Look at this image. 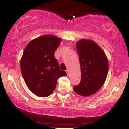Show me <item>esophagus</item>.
<instances>
[{
  "mask_svg": "<svg viewBox=\"0 0 129 129\" xmlns=\"http://www.w3.org/2000/svg\"><path fill=\"white\" fill-rule=\"evenodd\" d=\"M66 73H67V75H69V70H66Z\"/></svg>",
  "mask_w": 129,
  "mask_h": 129,
  "instance_id": "obj_1",
  "label": "esophagus"
}]
</instances>
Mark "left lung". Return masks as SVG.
<instances>
[{"label":"left lung","instance_id":"1","mask_svg":"<svg viewBox=\"0 0 129 129\" xmlns=\"http://www.w3.org/2000/svg\"><path fill=\"white\" fill-rule=\"evenodd\" d=\"M81 70V81L73 87L83 96L97 92L104 84L109 70L107 57L102 48L92 40L82 39L76 43Z\"/></svg>","mask_w":129,"mask_h":129}]
</instances>
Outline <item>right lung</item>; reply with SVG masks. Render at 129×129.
<instances>
[{"label":"right lung","mask_w":129,"mask_h":129,"mask_svg":"<svg viewBox=\"0 0 129 129\" xmlns=\"http://www.w3.org/2000/svg\"><path fill=\"white\" fill-rule=\"evenodd\" d=\"M61 39L52 35H43L32 40L26 46L21 60L22 76L29 90L40 97L50 96L57 81L67 73L60 70L54 52Z\"/></svg>","instance_id":"right-lung-1"}]
</instances>
